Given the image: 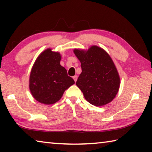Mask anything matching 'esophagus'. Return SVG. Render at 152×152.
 <instances>
[{
  "label": "esophagus",
  "mask_w": 152,
  "mask_h": 152,
  "mask_svg": "<svg viewBox=\"0 0 152 152\" xmlns=\"http://www.w3.org/2000/svg\"><path fill=\"white\" fill-rule=\"evenodd\" d=\"M73 79H74V81L76 82L77 81V79H78V76H73Z\"/></svg>",
  "instance_id": "esophagus-1"
}]
</instances>
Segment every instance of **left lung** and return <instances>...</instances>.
Instances as JSON below:
<instances>
[{
	"mask_svg": "<svg viewBox=\"0 0 152 152\" xmlns=\"http://www.w3.org/2000/svg\"><path fill=\"white\" fill-rule=\"evenodd\" d=\"M82 72L76 84L91 104L101 107L111 102L120 86V77L109 53L97 45L88 50L74 49Z\"/></svg>",
	"mask_w": 152,
	"mask_h": 152,
	"instance_id": "left-lung-1",
	"label": "left lung"
}]
</instances>
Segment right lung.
<instances>
[{"instance_id":"add662e5","label":"right lung","mask_w":152,"mask_h":152,"mask_svg":"<svg viewBox=\"0 0 152 152\" xmlns=\"http://www.w3.org/2000/svg\"><path fill=\"white\" fill-rule=\"evenodd\" d=\"M61 55L46 49L36 59L29 76V90L33 98L45 104H54L64 91L75 83L60 65Z\"/></svg>"}]
</instances>
